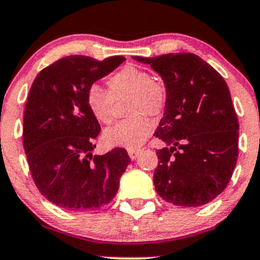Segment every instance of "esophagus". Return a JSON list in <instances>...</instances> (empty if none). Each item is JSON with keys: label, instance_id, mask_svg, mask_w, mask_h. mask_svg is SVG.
Listing matches in <instances>:
<instances>
[{"label": "esophagus", "instance_id": "1", "mask_svg": "<svg viewBox=\"0 0 260 260\" xmlns=\"http://www.w3.org/2000/svg\"><path fill=\"white\" fill-rule=\"evenodd\" d=\"M139 153H140L139 149H129V150H128V155H129L131 160L137 159V156H138Z\"/></svg>", "mask_w": 260, "mask_h": 260}]
</instances>
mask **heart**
<instances>
[{"label":"heart","mask_w":260,"mask_h":260,"mask_svg":"<svg viewBox=\"0 0 260 260\" xmlns=\"http://www.w3.org/2000/svg\"><path fill=\"white\" fill-rule=\"evenodd\" d=\"M107 88L96 83L86 89L85 103L98 122L112 121L113 100L129 98L126 113L131 117L117 122L104 132V142L110 147L139 148L153 132V123L145 115L157 116L168 104V86L161 79L153 78L148 71L127 66L107 78Z\"/></svg>","instance_id":"obj_1"}]
</instances>
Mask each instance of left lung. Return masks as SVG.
<instances>
[{
  "mask_svg": "<svg viewBox=\"0 0 260 260\" xmlns=\"http://www.w3.org/2000/svg\"><path fill=\"white\" fill-rule=\"evenodd\" d=\"M133 58L150 64L168 86L155 132L166 144L156 151L157 194L177 207L207 204L228 186L238 157L240 124L225 79L194 53Z\"/></svg>",
  "mask_w": 260,
  "mask_h": 260,
  "instance_id": "1",
  "label": "left lung"
}]
</instances>
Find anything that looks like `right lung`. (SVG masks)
Listing matches in <instances>:
<instances>
[{"mask_svg":"<svg viewBox=\"0 0 260 260\" xmlns=\"http://www.w3.org/2000/svg\"><path fill=\"white\" fill-rule=\"evenodd\" d=\"M67 56L47 66L32 82L24 110L23 145L38 189L72 211L99 209L112 201L131 162L126 149L94 155L99 122L85 103L86 89L124 61Z\"/></svg>","mask_w":260,"mask_h":260,"instance_id":"obj_1","label":"right lung"}]
</instances>
